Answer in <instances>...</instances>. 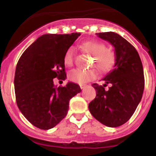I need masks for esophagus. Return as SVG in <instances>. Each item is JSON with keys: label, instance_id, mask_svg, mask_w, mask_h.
<instances>
[{"label": "esophagus", "instance_id": "34e87169", "mask_svg": "<svg viewBox=\"0 0 156 156\" xmlns=\"http://www.w3.org/2000/svg\"><path fill=\"white\" fill-rule=\"evenodd\" d=\"M80 87L81 89H84V88L87 87V85L86 84H80Z\"/></svg>", "mask_w": 156, "mask_h": 156}]
</instances>
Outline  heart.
<instances>
[{
	"mask_svg": "<svg viewBox=\"0 0 156 156\" xmlns=\"http://www.w3.org/2000/svg\"><path fill=\"white\" fill-rule=\"evenodd\" d=\"M81 48L85 52L93 55L91 65L101 73H108L115 67L117 61L116 53L111 48H106L104 43L95 40L86 41L81 44ZM64 63L66 66H71L73 62V49L69 48L64 55ZM97 76V72L94 69H74L69 73V80L76 83L83 84L93 80Z\"/></svg>",
	"mask_w": 156,
	"mask_h": 156,
	"instance_id": "1",
	"label": "heart"
}]
</instances>
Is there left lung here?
<instances>
[{
    "label": "left lung",
    "mask_w": 156,
    "mask_h": 156,
    "mask_svg": "<svg viewBox=\"0 0 156 156\" xmlns=\"http://www.w3.org/2000/svg\"><path fill=\"white\" fill-rule=\"evenodd\" d=\"M115 48V68L103 78V86L93 83L96 97L88 108L95 119L109 127L124 124L134 113L144 88V70L137 50L126 40L113 32L96 34ZM109 83L108 90L104 87Z\"/></svg>",
    "instance_id": "8db88e82"
}]
</instances>
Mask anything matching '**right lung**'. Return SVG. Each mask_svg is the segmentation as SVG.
Segmentation results:
<instances>
[{"instance_id": "right-lung-1", "label": "right lung", "mask_w": 156, "mask_h": 156, "mask_svg": "<svg viewBox=\"0 0 156 156\" xmlns=\"http://www.w3.org/2000/svg\"><path fill=\"white\" fill-rule=\"evenodd\" d=\"M80 34H44L23 52L15 73L16 103L27 120L41 129L55 126L67 115L72 98L81 91L69 82L55 87V78L64 80V55Z\"/></svg>"}]
</instances>
